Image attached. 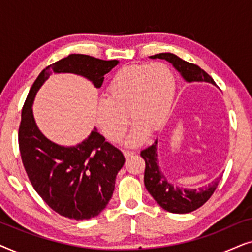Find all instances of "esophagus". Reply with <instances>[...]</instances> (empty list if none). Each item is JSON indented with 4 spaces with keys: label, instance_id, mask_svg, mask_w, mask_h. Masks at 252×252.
<instances>
[{
    "label": "esophagus",
    "instance_id": "1",
    "mask_svg": "<svg viewBox=\"0 0 252 252\" xmlns=\"http://www.w3.org/2000/svg\"><path fill=\"white\" fill-rule=\"evenodd\" d=\"M135 154L134 151H128V150H124V156H125L126 158H129L130 156H133V155Z\"/></svg>",
    "mask_w": 252,
    "mask_h": 252
}]
</instances>
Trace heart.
<instances>
[{
  "instance_id": "1",
  "label": "heart",
  "mask_w": 252,
  "mask_h": 252,
  "mask_svg": "<svg viewBox=\"0 0 252 252\" xmlns=\"http://www.w3.org/2000/svg\"><path fill=\"white\" fill-rule=\"evenodd\" d=\"M175 96V78L166 64L155 62L125 66L113 75L105 98L96 105V124L110 141L125 135L128 116L134 120L126 139L129 147L139 146L149 132L166 125Z\"/></svg>"
}]
</instances>
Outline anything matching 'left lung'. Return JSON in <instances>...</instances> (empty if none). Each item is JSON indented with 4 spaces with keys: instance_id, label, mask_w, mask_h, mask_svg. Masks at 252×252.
I'll list each match as a JSON object with an SVG mask.
<instances>
[{
    "instance_id": "obj_1",
    "label": "left lung",
    "mask_w": 252,
    "mask_h": 252,
    "mask_svg": "<svg viewBox=\"0 0 252 252\" xmlns=\"http://www.w3.org/2000/svg\"><path fill=\"white\" fill-rule=\"evenodd\" d=\"M153 60L160 58L173 65L181 77L187 82H209L216 85L213 79L204 70L197 65L188 63L177 55L171 53H161L150 56ZM158 140L146 149L141 151V157L146 161L144 170V186L153 196L155 201L164 210L172 213H189L201 208L215 192L222 175L211 181L208 186H203L198 189L182 188L171 182L160 171L158 161Z\"/></svg>"
}]
</instances>
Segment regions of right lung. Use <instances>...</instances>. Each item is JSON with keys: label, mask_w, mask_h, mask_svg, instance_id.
I'll return each mask as SVG.
<instances>
[{"label": "right lung", "mask_w": 252, "mask_h": 252, "mask_svg": "<svg viewBox=\"0 0 252 252\" xmlns=\"http://www.w3.org/2000/svg\"><path fill=\"white\" fill-rule=\"evenodd\" d=\"M118 63L88 55H68L41 72L24 104L18 133L24 167L41 198L55 212L66 218L91 219L105 209L125 157L119 149L106 142L96 128L77 146H61L50 141L34 119V98L51 73L81 75L99 88L104 75Z\"/></svg>", "instance_id": "right-lung-1"}]
</instances>
